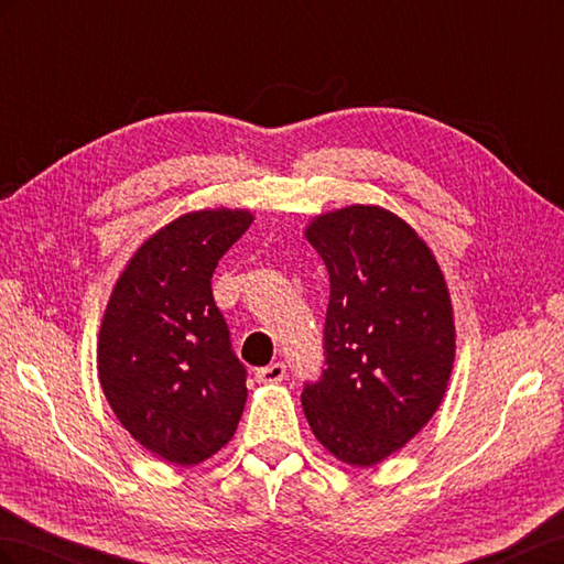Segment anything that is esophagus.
<instances>
[{"label":"esophagus","instance_id":"obj_1","mask_svg":"<svg viewBox=\"0 0 564 564\" xmlns=\"http://www.w3.org/2000/svg\"><path fill=\"white\" fill-rule=\"evenodd\" d=\"M284 377H286V365L284 362H272L268 367L256 369V379H259L261 383H278Z\"/></svg>","mask_w":564,"mask_h":564}]
</instances>
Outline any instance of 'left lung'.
Here are the masks:
<instances>
[{
    "mask_svg": "<svg viewBox=\"0 0 564 564\" xmlns=\"http://www.w3.org/2000/svg\"><path fill=\"white\" fill-rule=\"evenodd\" d=\"M305 237L329 272L324 369L301 402L315 437L350 466L412 440L442 402L454 365L447 284L431 249L379 207L317 216Z\"/></svg>",
    "mask_w": 564,
    "mask_h": 564,
    "instance_id": "obj_1",
    "label": "left lung"
}]
</instances>
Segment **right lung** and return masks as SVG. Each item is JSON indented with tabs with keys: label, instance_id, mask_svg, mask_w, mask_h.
Listing matches in <instances>:
<instances>
[{
	"label": "right lung",
	"instance_id": "add662e5",
	"mask_svg": "<svg viewBox=\"0 0 564 564\" xmlns=\"http://www.w3.org/2000/svg\"><path fill=\"white\" fill-rule=\"evenodd\" d=\"M251 226L247 212L176 218L117 280L98 338V377L115 416L145 449L193 466L235 435L247 402L212 275Z\"/></svg>",
	"mask_w": 564,
	"mask_h": 564
}]
</instances>
